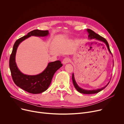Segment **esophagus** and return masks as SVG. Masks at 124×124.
<instances>
[{"label":"esophagus","mask_w":124,"mask_h":124,"mask_svg":"<svg viewBox=\"0 0 124 124\" xmlns=\"http://www.w3.org/2000/svg\"><path fill=\"white\" fill-rule=\"evenodd\" d=\"M69 61H70V59L69 58H68V57H66V58H65L64 59H63V60L62 61V63L63 64H64V65H65L67 63H69Z\"/></svg>","instance_id":"obj_1"}]
</instances>
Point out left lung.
Segmentation results:
<instances>
[{
    "mask_svg": "<svg viewBox=\"0 0 124 124\" xmlns=\"http://www.w3.org/2000/svg\"><path fill=\"white\" fill-rule=\"evenodd\" d=\"M86 31H87V32L88 33V34H89L88 36L89 39H90V40H93V39H95V40H96L97 41H99L105 43L106 44V45L107 46V47L108 48V51L109 52V53L112 55V54L111 53V51H110V49H109V45L108 44V42H107V41L106 40L105 38L101 37L99 35L96 34L94 31H93L92 30L87 29ZM113 66H114V63H113ZM72 81H73V85H74L75 88H76V89L78 91V92H79L80 93H83V94H94V93H98L100 92L102 90H103L104 88H105L108 86V83L110 82V81H109L108 83V84H107L106 86H105L104 87H102L101 88H98V89H93V90H87V89H83V88H81L80 87H79L78 86V84H77V83H76V81L75 80L74 75L73 73L72 74ZM110 79H111V78H110Z\"/></svg>",
    "mask_w": 124,
    "mask_h": 124,
    "instance_id": "left-lung-1",
    "label": "left lung"
}]
</instances>
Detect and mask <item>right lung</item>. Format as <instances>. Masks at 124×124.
I'll return each instance as SVG.
<instances>
[{"instance_id": "add662e5", "label": "right lung", "mask_w": 124, "mask_h": 124, "mask_svg": "<svg viewBox=\"0 0 124 124\" xmlns=\"http://www.w3.org/2000/svg\"><path fill=\"white\" fill-rule=\"evenodd\" d=\"M48 31L35 30L16 40L13 47L9 59V68L11 74L16 85L29 93H41L46 90L50 86L55 73L63 65L59 60L48 63L47 67L40 74L29 75L23 73L18 68L16 62V55L19 45L25 39L31 37H46L48 36Z\"/></svg>"}]
</instances>
